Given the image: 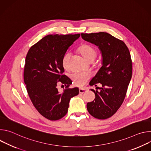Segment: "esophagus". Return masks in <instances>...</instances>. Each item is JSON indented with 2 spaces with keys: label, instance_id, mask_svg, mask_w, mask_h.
<instances>
[{
  "label": "esophagus",
  "instance_id": "34e87169",
  "mask_svg": "<svg viewBox=\"0 0 151 151\" xmlns=\"http://www.w3.org/2000/svg\"><path fill=\"white\" fill-rule=\"evenodd\" d=\"M87 91V88H79V93H81V94H82L83 93H85Z\"/></svg>",
  "mask_w": 151,
  "mask_h": 151
}]
</instances>
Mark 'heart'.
Masks as SVG:
<instances>
[{"instance_id":"b5f03b06","label":"heart","mask_w":151,"mask_h":151,"mask_svg":"<svg viewBox=\"0 0 151 151\" xmlns=\"http://www.w3.org/2000/svg\"><path fill=\"white\" fill-rule=\"evenodd\" d=\"M78 51L81 55L89 61H93L97 56V50L93 46L88 44H83L78 48ZM70 57V54L66 52L64 55L62 60V64L64 68L68 66L69 60ZM73 83L78 86L85 85L91 78V74L86 72H77L72 73L70 76Z\"/></svg>"}]
</instances>
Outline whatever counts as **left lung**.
Masks as SVG:
<instances>
[{"label":"left lung","instance_id":"1","mask_svg":"<svg viewBox=\"0 0 151 151\" xmlns=\"http://www.w3.org/2000/svg\"><path fill=\"white\" fill-rule=\"evenodd\" d=\"M82 38L97 46L102 55V66L90 82L91 86L101 84L94 101L88 103L87 110L96 118L112 116L125 99L132 76V61L125 43L106 32L81 33ZM99 88L97 87L96 89Z\"/></svg>","mask_w":151,"mask_h":151}]
</instances>
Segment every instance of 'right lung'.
I'll return each mask as SVG.
<instances>
[{
	"label": "right lung",
	"mask_w": 151,
	"mask_h": 151,
	"mask_svg": "<svg viewBox=\"0 0 151 151\" xmlns=\"http://www.w3.org/2000/svg\"><path fill=\"white\" fill-rule=\"evenodd\" d=\"M79 37L80 34L46 36L33 45L26 55L24 81L28 94L37 111L49 120L65 116L70 99L79 93L77 87L69 88L72 81L62 75L63 57ZM58 81L66 86L61 93L56 88Z\"/></svg>",
	"instance_id": "right-lung-1"
}]
</instances>
